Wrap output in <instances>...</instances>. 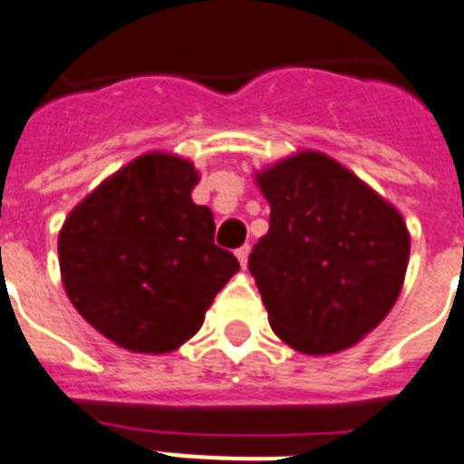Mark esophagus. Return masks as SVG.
Listing matches in <instances>:
<instances>
[{"label":"esophagus","mask_w":464,"mask_h":464,"mask_svg":"<svg viewBox=\"0 0 464 464\" xmlns=\"http://www.w3.org/2000/svg\"><path fill=\"white\" fill-rule=\"evenodd\" d=\"M247 256H250V246H240L238 250H236V257H238V263L246 267L247 265Z\"/></svg>","instance_id":"esophagus-1"}]
</instances>
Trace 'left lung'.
Here are the masks:
<instances>
[{"label": "left lung", "mask_w": 464, "mask_h": 464, "mask_svg": "<svg viewBox=\"0 0 464 464\" xmlns=\"http://www.w3.org/2000/svg\"><path fill=\"white\" fill-rule=\"evenodd\" d=\"M256 185L270 204V231L247 270L272 331L304 355L353 348L404 287V217L353 169L309 148L256 172Z\"/></svg>", "instance_id": "1"}]
</instances>
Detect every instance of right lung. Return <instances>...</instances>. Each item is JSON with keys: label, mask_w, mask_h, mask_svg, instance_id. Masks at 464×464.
I'll list each match as a JSON object with an SVG mask.
<instances>
[{"label": "right lung", "mask_w": 464, "mask_h": 464, "mask_svg": "<svg viewBox=\"0 0 464 464\" xmlns=\"http://www.w3.org/2000/svg\"><path fill=\"white\" fill-rule=\"evenodd\" d=\"M197 182L192 160L150 150L94 187L60 228L65 295L119 348L177 350L240 270L214 246V214L192 201Z\"/></svg>", "instance_id": "add662e5"}]
</instances>
